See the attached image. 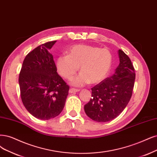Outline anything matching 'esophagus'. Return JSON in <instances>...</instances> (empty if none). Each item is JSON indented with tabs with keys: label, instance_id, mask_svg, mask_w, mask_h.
<instances>
[{
	"label": "esophagus",
	"instance_id": "1",
	"mask_svg": "<svg viewBox=\"0 0 157 157\" xmlns=\"http://www.w3.org/2000/svg\"><path fill=\"white\" fill-rule=\"evenodd\" d=\"M79 89H74V88H71L70 89L69 92H71V93H74V92H79Z\"/></svg>",
	"mask_w": 157,
	"mask_h": 157
}]
</instances>
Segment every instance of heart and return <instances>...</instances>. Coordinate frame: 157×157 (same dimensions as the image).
I'll use <instances>...</instances> for the list:
<instances>
[{"mask_svg": "<svg viewBox=\"0 0 157 157\" xmlns=\"http://www.w3.org/2000/svg\"><path fill=\"white\" fill-rule=\"evenodd\" d=\"M113 55L107 48L86 44L75 45L68 55H61L56 61L57 70L62 77L71 79L80 67L82 72L75 78V86H83L89 82L96 84L106 78L111 68Z\"/></svg>", "mask_w": 157, "mask_h": 157, "instance_id": "b5f03b06", "label": "heart"}]
</instances>
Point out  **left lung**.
<instances>
[{
  "label": "left lung",
  "mask_w": 157,
  "mask_h": 157,
  "mask_svg": "<svg viewBox=\"0 0 157 157\" xmlns=\"http://www.w3.org/2000/svg\"><path fill=\"white\" fill-rule=\"evenodd\" d=\"M120 63L111 77L92 88V98L85 105L88 117L98 122H107L121 113L132 96L135 71L128 56L119 50Z\"/></svg>",
  "instance_id": "obj_1"
}]
</instances>
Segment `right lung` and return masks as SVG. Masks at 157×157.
<instances>
[{
	"label": "right lung",
	"mask_w": 157,
	"mask_h": 157,
	"mask_svg": "<svg viewBox=\"0 0 157 157\" xmlns=\"http://www.w3.org/2000/svg\"><path fill=\"white\" fill-rule=\"evenodd\" d=\"M56 42L37 46L26 55L19 77L23 105L34 117L49 120L59 115L65 106L69 86L57 72L49 52Z\"/></svg>",
	"instance_id": "obj_1"
}]
</instances>
